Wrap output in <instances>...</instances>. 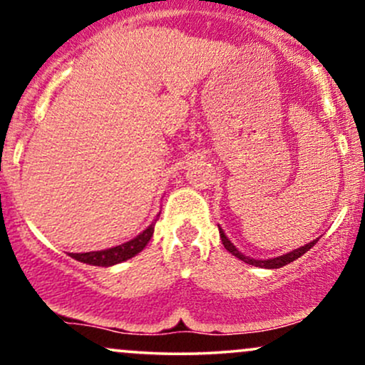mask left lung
Listing matches in <instances>:
<instances>
[{
	"label": "left lung",
	"mask_w": 365,
	"mask_h": 365,
	"mask_svg": "<svg viewBox=\"0 0 365 365\" xmlns=\"http://www.w3.org/2000/svg\"><path fill=\"white\" fill-rule=\"evenodd\" d=\"M220 237H221V242H223L225 249L228 250L230 254H233V255H235V257H238V259H240V261H244L247 264H252V266H257V267H267V269H276V267H283V266H287V264L293 262V261H295V259H299L300 255H304L305 252H307L309 249H312V247L317 244V240H319V238H317V240L309 242L307 245L300 247V249L292 250V252H288V254L279 255V257L267 259V261H257V259H250V257H247V255H244L242 252H238V250L235 249V245H233L232 242H230L228 238H226V235H225L223 230H221V228H220Z\"/></svg>",
	"instance_id": "1"
}]
</instances>
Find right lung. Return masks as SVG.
Masks as SVG:
<instances>
[{
	"label": "right lung",
	"mask_w": 365,
	"mask_h": 365,
	"mask_svg": "<svg viewBox=\"0 0 365 365\" xmlns=\"http://www.w3.org/2000/svg\"><path fill=\"white\" fill-rule=\"evenodd\" d=\"M154 233V225H150L148 230L140 233L139 237L133 238V240L127 242V244H121L118 247H111L106 250H96V252H83V254H70L77 261L92 264V266H113V264H118L121 261H127V259L133 257L135 254H139L148 242L150 240Z\"/></svg>",
	"instance_id": "add662e5"
}]
</instances>
